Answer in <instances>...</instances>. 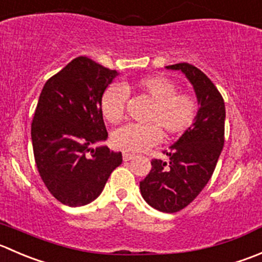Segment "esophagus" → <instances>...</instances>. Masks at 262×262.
<instances>
[{
	"instance_id": "34e87169",
	"label": "esophagus",
	"mask_w": 262,
	"mask_h": 262,
	"mask_svg": "<svg viewBox=\"0 0 262 262\" xmlns=\"http://www.w3.org/2000/svg\"><path fill=\"white\" fill-rule=\"evenodd\" d=\"M134 157L133 154H128V152H124L123 154V160L124 161H129V160H132Z\"/></svg>"
}]
</instances>
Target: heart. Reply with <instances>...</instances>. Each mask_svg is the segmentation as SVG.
I'll return each mask as SVG.
<instances>
[{"label":"heart","instance_id":"1","mask_svg":"<svg viewBox=\"0 0 262 262\" xmlns=\"http://www.w3.org/2000/svg\"><path fill=\"white\" fill-rule=\"evenodd\" d=\"M128 93L152 101L146 120L149 124H126L111 136L114 147L125 152H142L159 143L162 133L179 137L194 124L199 116V100L189 92L178 91L174 80L162 74L138 78L124 85L111 84L101 97V114L108 123H119L125 114Z\"/></svg>","mask_w":262,"mask_h":262}]
</instances>
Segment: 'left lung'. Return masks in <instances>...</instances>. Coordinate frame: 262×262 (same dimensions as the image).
Wrapping results in <instances>:
<instances>
[{"label": "left lung", "mask_w": 262, "mask_h": 262, "mask_svg": "<svg viewBox=\"0 0 262 262\" xmlns=\"http://www.w3.org/2000/svg\"><path fill=\"white\" fill-rule=\"evenodd\" d=\"M166 68L182 70L192 83L199 116L169 151H164L169 161L152 160V169L139 188L149 206L172 214L187 207L212 177L224 147L225 105L214 83L200 69L188 62Z\"/></svg>", "instance_id": "8db88e82"}]
</instances>
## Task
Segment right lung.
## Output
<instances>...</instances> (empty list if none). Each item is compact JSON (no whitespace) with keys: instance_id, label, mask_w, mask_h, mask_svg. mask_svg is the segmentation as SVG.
I'll list each match as a JSON object with an SVG mask.
<instances>
[{"instance_id":"right-lung-1","label":"right lung","mask_w":262,"mask_h":262,"mask_svg":"<svg viewBox=\"0 0 262 262\" xmlns=\"http://www.w3.org/2000/svg\"><path fill=\"white\" fill-rule=\"evenodd\" d=\"M118 75L96 61L79 56L46 82L32 121L35 165L51 194L77 207L96 200L121 152L106 146L107 130L101 97Z\"/></svg>"}]
</instances>
